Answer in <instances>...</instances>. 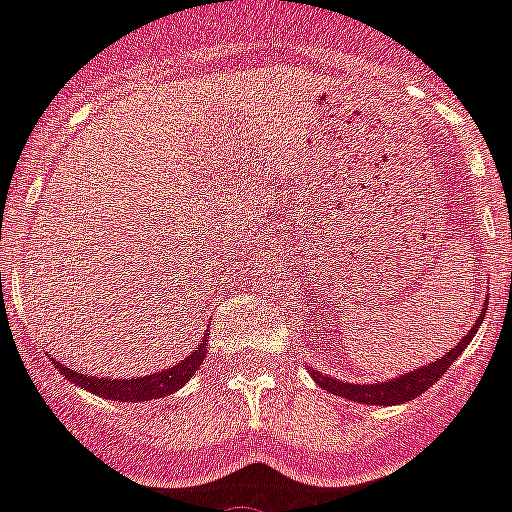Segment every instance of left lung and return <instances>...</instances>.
<instances>
[{"instance_id":"8db88e82","label":"left lung","mask_w":512,"mask_h":512,"mask_svg":"<svg viewBox=\"0 0 512 512\" xmlns=\"http://www.w3.org/2000/svg\"><path fill=\"white\" fill-rule=\"evenodd\" d=\"M484 316H487V303L482 305V313L476 316V323L461 336V342L456 347H451L445 352L443 357H438L435 362H427L422 368L409 370V373L399 375V378H388V381H375V383H344L339 378H331V375L321 373V370H310L313 375V381L318 383V388L323 391L334 393V396H342V399L357 401V404H370V406H396V404H406V401L417 399L422 393L427 391L430 386L443 378V373L451 368L453 362L458 360V355L464 352L466 344L474 339V334L482 326Z\"/></svg>"}]
</instances>
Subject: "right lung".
I'll return each mask as SVG.
<instances>
[{"label": "right lung", "instance_id": "1", "mask_svg": "<svg viewBox=\"0 0 512 512\" xmlns=\"http://www.w3.org/2000/svg\"><path fill=\"white\" fill-rule=\"evenodd\" d=\"M209 336L204 334L202 344H196V349H191L189 357H183L181 362H176L173 368H165L160 373L142 375V378H100V375H87L82 370H72L61 362H54V368L59 370L67 381H72L74 386H80L82 391L98 393L103 399L111 401H152V399H165L170 393H176L178 388H183L186 383L194 378V373L199 370V365L207 357Z\"/></svg>", "mask_w": 512, "mask_h": 512}]
</instances>
